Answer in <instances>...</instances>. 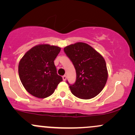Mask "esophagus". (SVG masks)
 Here are the masks:
<instances>
[{"mask_svg": "<svg viewBox=\"0 0 135 135\" xmlns=\"http://www.w3.org/2000/svg\"><path fill=\"white\" fill-rule=\"evenodd\" d=\"M62 77H63V80H64V81H65L66 79V75H64Z\"/></svg>", "mask_w": 135, "mask_h": 135, "instance_id": "obj_1", "label": "esophagus"}]
</instances>
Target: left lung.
Wrapping results in <instances>:
<instances>
[{"mask_svg":"<svg viewBox=\"0 0 135 135\" xmlns=\"http://www.w3.org/2000/svg\"><path fill=\"white\" fill-rule=\"evenodd\" d=\"M75 71L76 80L69 88L74 96L88 100L95 97L105 87L108 78L106 63L103 56L86 43L77 42L64 48Z\"/></svg>","mask_w":135,"mask_h":135,"instance_id":"1","label":"left lung"}]
</instances>
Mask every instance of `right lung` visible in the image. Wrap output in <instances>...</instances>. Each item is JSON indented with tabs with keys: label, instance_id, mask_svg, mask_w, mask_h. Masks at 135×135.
Instances as JSON below:
<instances>
[{
	"label": "right lung",
	"instance_id": "right-lung-1",
	"mask_svg": "<svg viewBox=\"0 0 135 135\" xmlns=\"http://www.w3.org/2000/svg\"><path fill=\"white\" fill-rule=\"evenodd\" d=\"M61 48L49 44L34 46L21 59L18 73L21 83L29 93L45 98L53 93L62 77L58 75L55 58Z\"/></svg>",
	"mask_w": 135,
	"mask_h": 135
}]
</instances>
